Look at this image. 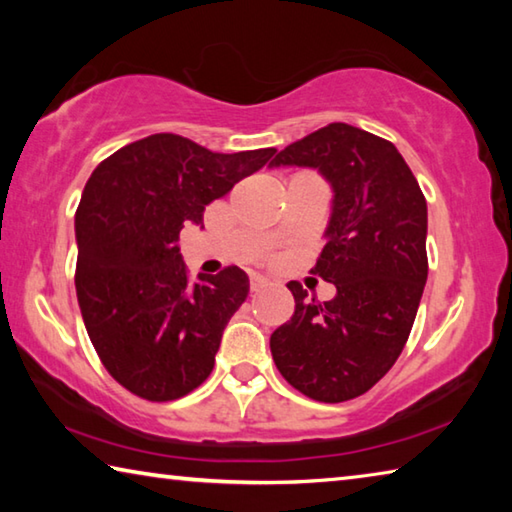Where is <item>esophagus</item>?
Listing matches in <instances>:
<instances>
[{"instance_id": "esophagus-1", "label": "esophagus", "mask_w": 512, "mask_h": 512, "mask_svg": "<svg viewBox=\"0 0 512 512\" xmlns=\"http://www.w3.org/2000/svg\"><path fill=\"white\" fill-rule=\"evenodd\" d=\"M268 287V280L262 275H250V291H262Z\"/></svg>"}]
</instances>
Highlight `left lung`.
Wrapping results in <instances>:
<instances>
[{"instance_id":"left-lung-1","label":"left lung","mask_w":512,"mask_h":512,"mask_svg":"<svg viewBox=\"0 0 512 512\" xmlns=\"http://www.w3.org/2000/svg\"><path fill=\"white\" fill-rule=\"evenodd\" d=\"M314 167L334 187L327 244L311 273L336 296L300 282L291 320L271 334L277 370L316 402H348L393 368L409 341L429 273L427 201L393 142L334 121L289 144L271 167Z\"/></svg>"}]
</instances>
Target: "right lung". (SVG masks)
I'll list each match as a JSON object with an SVG mask.
<instances>
[{
	"label": "right lung",
	"instance_id": "1",
	"mask_svg": "<svg viewBox=\"0 0 512 512\" xmlns=\"http://www.w3.org/2000/svg\"><path fill=\"white\" fill-rule=\"evenodd\" d=\"M275 149L212 153L173 133L99 162L76 210V296L103 368L126 391L171 402L210 377L223 327L248 296L237 266L189 280L178 248L187 221Z\"/></svg>",
	"mask_w": 512,
	"mask_h": 512
}]
</instances>
